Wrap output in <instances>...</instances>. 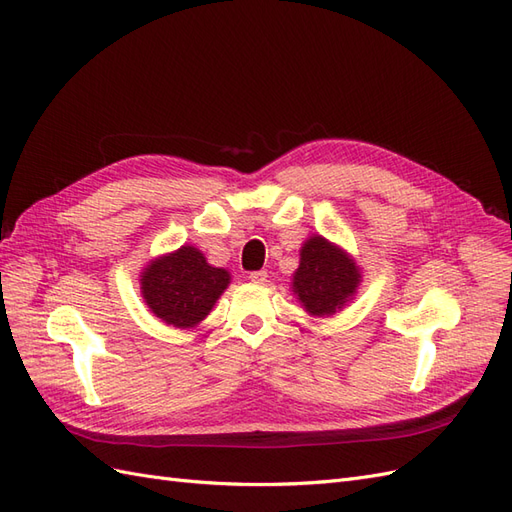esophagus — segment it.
Segmentation results:
<instances>
[{
  "label": "esophagus",
  "mask_w": 512,
  "mask_h": 512,
  "mask_svg": "<svg viewBox=\"0 0 512 512\" xmlns=\"http://www.w3.org/2000/svg\"><path fill=\"white\" fill-rule=\"evenodd\" d=\"M267 271H252L250 273V282L252 284H265L267 282Z\"/></svg>",
  "instance_id": "obj_1"
}]
</instances>
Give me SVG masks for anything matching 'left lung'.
I'll return each mask as SVG.
<instances>
[{"label":"left lung","mask_w":512,"mask_h":512,"mask_svg":"<svg viewBox=\"0 0 512 512\" xmlns=\"http://www.w3.org/2000/svg\"><path fill=\"white\" fill-rule=\"evenodd\" d=\"M299 256L290 288L309 316L329 318L352 303L363 273L344 247L312 235L303 241Z\"/></svg>","instance_id":"left-lung-1"}]
</instances>
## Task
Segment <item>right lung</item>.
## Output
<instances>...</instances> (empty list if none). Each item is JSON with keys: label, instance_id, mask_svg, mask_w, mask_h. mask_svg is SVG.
<instances>
[{"label": "right lung", "instance_id": "obj_1", "mask_svg": "<svg viewBox=\"0 0 512 512\" xmlns=\"http://www.w3.org/2000/svg\"><path fill=\"white\" fill-rule=\"evenodd\" d=\"M138 282L153 316L168 327L194 329L230 286V271L209 265L198 247L181 245L149 260Z\"/></svg>", "mask_w": 512, "mask_h": 512}]
</instances>
